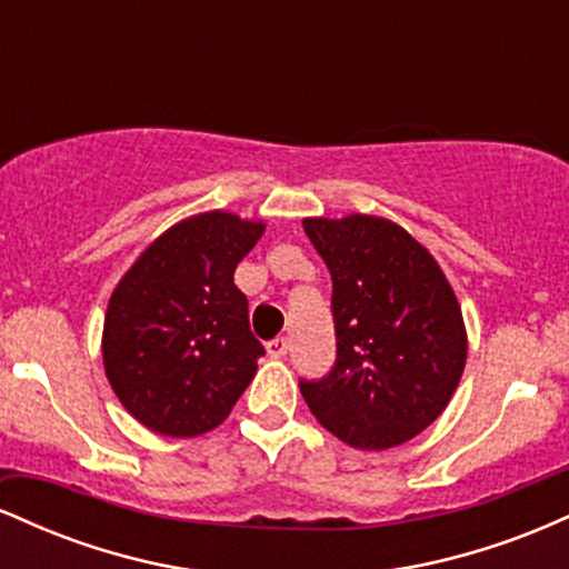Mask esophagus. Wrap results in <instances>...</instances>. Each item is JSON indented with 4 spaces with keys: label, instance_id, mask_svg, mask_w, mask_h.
<instances>
[{
    "label": "esophagus",
    "instance_id": "1",
    "mask_svg": "<svg viewBox=\"0 0 569 569\" xmlns=\"http://www.w3.org/2000/svg\"><path fill=\"white\" fill-rule=\"evenodd\" d=\"M267 352H270L272 358H283L286 352H289V339L286 337H276L267 342Z\"/></svg>",
    "mask_w": 569,
    "mask_h": 569
}]
</instances>
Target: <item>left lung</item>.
Here are the masks:
<instances>
[{
    "label": "left lung",
    "mask_w": 569,
    "mask_h": 569,
    "mask_svg": "<svg viewBox=\"0 0 569 569\" xmlns=\"http://www.w3.org/2000/svg\"><path fill=\"white\" fill-rule=\"evenodd\" d=\"M331 272L337 361L302 380L307 407L356 449L415 439L447 409L468 337L460 305L428 248L403 227L367 213L305 219Z\"/></svg>",
    "instance_id": "left-lung-1"
}]
</instances>
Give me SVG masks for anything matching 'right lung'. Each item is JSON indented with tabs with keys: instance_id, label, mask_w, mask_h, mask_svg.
I'll return each mask as SVG.
<instances>
[{
	"instance_id": "add662e5",
	"label": "right lung",
	"mask_w": 569,
	"mask_h": 569,
	"mask_svg": "<svg viewBox=\"0 0 569 569\" xmlns=\"http://www.w3.org/2000/svg\"><path fill=\"white\" fill-rule=\"evenodd\" d=\"M262 232V221L198 213L162 232L117 283L103 369L122 407L154 433L192 439L221 426L257 375L264 348L232 276Z\"/></svg>"
}]
</instances>
